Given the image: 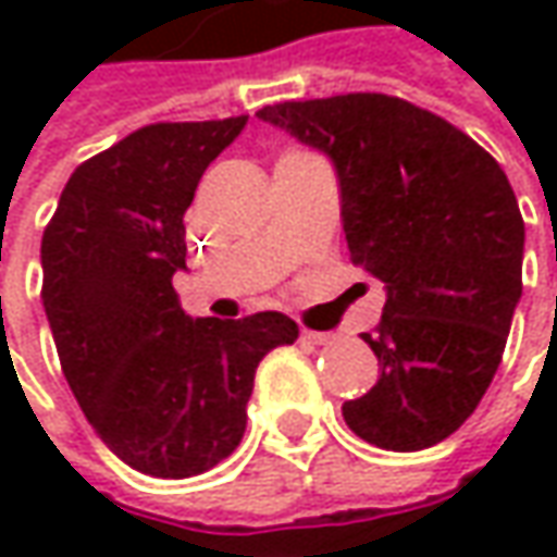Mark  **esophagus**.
I'll return each mask as SVG.
<instances>
[{"label": "esophagus", "mask_w": 557, "mask_h": 557, "mask_svg": "<svg viewBox=\"0 0 557 557\" xmlns=\"http://www.w3.org/2000/svg\"><path fill=\"white\" fill-rule=\"evenodd\" d=\"M304 339L315 343V346H327V343H334V334H324V331H304Z\"/></svg>", "instance_id": "obj_1"}]
</instances>
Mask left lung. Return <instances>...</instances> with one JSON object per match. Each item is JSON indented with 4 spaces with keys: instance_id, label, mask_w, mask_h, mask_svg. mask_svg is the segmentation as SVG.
<instances>
[{
    "instance_id": "8db88e82",
    "label": "left lung",
    "mask_w": 557,
    "mask_h": 557,
    "mask_svg": "<svg viewBox=\"0 0 557 557\" xmlns=\"http://www.w3.org/2000/svg\"><path fill=\"white\" fill-rule=\"evenodd\" d=\"M260 119L334 162L356 267L386 285L380 376L343 405L358 438L423 450L472 417L521 300L524 220L496 159L401 97L337 95L263 107Z\"/></svg>"
}]
</instances>
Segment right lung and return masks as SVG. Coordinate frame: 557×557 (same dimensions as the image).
I'll return each instance as SVG.
<instances>
[{"label":"right lung","mask_w":557,"mask_h":557,"mask_svg":"<svg viewBox=\"0 0 557 557\" xmlns=\"http://www.w3.org/2000/svg\"><path fill=\"white\" fill-rule=\"evenodd\" d=\"M248 115L156 122L82 162L42 235V306L88 423L131 469L193 479L233 454L260 358L294 343L282 312L189 319L183 214Z\"/></svg>","instance_id":"1"}]
</instances>
